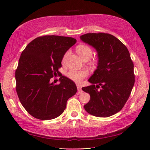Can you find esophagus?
<instances>
[{"instance_id": "34e87169", "label": "esophagus", "mask_w": 150, "mask_h": 150, "mask_svg": "<svg viewBox=\"0 0 150 150\" xmlns=\"http://www.w3.org/2000/svg\"><path fill=\"white\" fill-rule=\"evenodd\" d=\"M76 87H77V89H78L77 94H80L81 93H83V91L79 85H76Z\"/></svg>"}]
</instances>
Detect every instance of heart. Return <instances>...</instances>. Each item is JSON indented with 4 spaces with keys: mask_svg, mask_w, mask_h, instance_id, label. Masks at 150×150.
<instances>
[{
    "mask_svg": "<svg viewBox=\"0 0 150 150\" xmlns=\"http://www.w3.org/2000/svg\"><path fill=\"white\" fill-rule=\"evenodd\" d=\"M76 51L80 57L84 60H88L92 57L93 51L90 47L86 45H81L76 47ZM69 54L67 51L62 57V62L66 61V57ZM88 75V71L86 70H71L67 74V76L69 79L76 83H80L83 79Z\"/></svg>",
    "mask_w": 150,
    "mask_h": 150,
    "instance_id": "b5f03b06",
    "label": "heart"
}]
</instances>
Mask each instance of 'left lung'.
I'll list each match as a JSON object with an SVG mask.
<instances>
[{
  "label": "left lung",
  "mask_w": 150,
  "mask_h": 150,
  "mask_svg": "<svg viewBox=\"0 0 150 150\" xmlns=\"http://www.w3.org/2000/svg\"><path fill=\"white\" fill-rule=\"evenodd\" d=\"M80 38L96 50L99 58L97 69L88 80L92 84L82 88L90 94L84 109L97 117L112 116L125 106L135 83L134 64L129 52L120 40L110 34L88 33Z\"/></svg>",
  "instance_id": "1"
}]
</instances>
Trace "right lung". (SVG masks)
<instances>
[{"label": "right lung", "mask_w": 150, "mask_h": 150, "mask_svg": "<svg viewBox=\"0 0 150 150\" xmlns=\"http://www.w3.org/2000/svg\"><path fill=\"white\" fill-rule=\"evenodd\" d=\"M76 42L72 37L45 35L35 38L23 51L15 71L16 90L22 105L34 118H57L76 94L75 83L62 75L59 84L50 82L51 77L61 74L58 69L62 57Z\"/></svg>", "instance_id": "right-lung-1"}]
</instances>
